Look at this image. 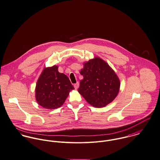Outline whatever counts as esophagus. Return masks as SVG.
Returning <instances> with one entry per match:
<instances>
[{"label": "esophagus", "mask_w": 160, "mask_h": 160, "mask_svg": "<svg viewBox=\"0 0 160 160\" xmlns=\"http://www.w3.org/2000/svg\"><path fill=\"white\" fill-rule=\"evenodd\" d=\"M78 86H79V83L78 82H77L76 83L74 84V88L75 89H77L78 88Z\"/></svg>", "instance_id": "esophagus-1"}]
</instances>
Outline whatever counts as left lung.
Returning a JSON list of instances; mask_svg holds the SVG:
<instances>
[{"label":"left lung","mask_w":160,"mask_h":160,"mask_svg":"<svg viewBox=\"0 0 160 160\" xmlns=\"http://www.w3.org/2000/svg\"><path fill=\"white\" fill-rule=\"evenodd\" d=\"M80 74L83 79L80 82L78 91L91 106L98 108L106 106L117 96L120 80L101 58L96 57L85 62Z\"/></svg>","instance_id":"obj_1"}]
</instances>
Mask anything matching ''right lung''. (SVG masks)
I'll list each match as a JSON object with an SVG mask.
<instances>
[{
  "instance_id": "1",
  "label": "right lung",
  "mask_w": 160,
  "mask_h": 160,
  "mask_svg": "<svg viewBox=\"0 0 160 160\" xmlns=\"http://www.w3.org/2000/svg\"><path fill=\"white\" fill-rule=\"evenodd\" d=\"M58 69L57 66L45 68L36 85L37 102L47 109L61 106L69 91L74 89L68 76L59 73Z\"/></svg>"
}]
</instances>
